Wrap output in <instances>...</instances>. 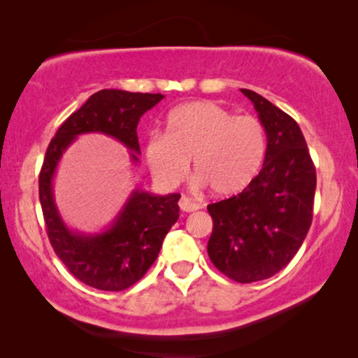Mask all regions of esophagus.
<instances>
[{
    "instance_id": "34e87169",
    "label": "esophagus",
    "mask_w": 358,
    "mask_h": 358,
    "mask_svg": "<svg viewBox=\"0 0 358 358\" xmlns=\"http://www.w3.org/2000/svg\"><path fill=\"white\" fill-rule=\"evenodd\" d=\"M179 207H180V210H182V212H195V210H199L200 207H202V205L194 202V200L187 197V195H182V197H180V200H179Z\"/></svg>"
}]
</instances>
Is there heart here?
<instances>
[{
  "label": "heart",
  "mask_w": 358,
  "mask_h": 358,
  "mask_svg": "<svg viewBox=\"0 0 358 358\" xmlns=\"http://www.w3.org/2000/svg\"><path fill=\"white\" fill-rule=\"evenodd\" d=\"M267 151L262 122L234 115L212 101L176 107L166 119L164 135H151L145 145L146 164L158 180L176 185L187 174L190 159L199 178L217 195H233L256 178Z\"/></svg>",
  "instance_id": "obj_1"
}]
</instances>
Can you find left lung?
Returning <instances> with one entry per match:
<instances>
[{
  "instance_id": "1",
  "label": "left lung",
  "mask_w": 358,
  "mask_h": 358,
  "mask_svg": "<svg viewBox=\"0 0 358 358\" xmlns=\"http://www.w3.org/2000/svg\"><path fill=\"white\" fill-rule=\"evenodd\" d=\"M241 92L266 129V158L243 192L207 207V251L220 272L251 283L275 275L301 248L313 222L316 168L296 122L257 92Z\"/></svg>"
}]
</instances>
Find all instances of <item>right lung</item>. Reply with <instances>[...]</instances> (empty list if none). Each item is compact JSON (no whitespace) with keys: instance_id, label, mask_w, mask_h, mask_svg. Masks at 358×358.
<instances>
[{"instance_id":"right-lung-1","label":"right lung","mask_w":358,"mask_h":358,"mask_svg":"<svg viewBox=\"0 0 358 358\" xmlns=\"http://www.w3.org/2000/svg\"><path fill=\"white\" fill-rule=\"evenodd\" d=\"M163 94L102 90L60 125L48 145L38 176L47 234L53 251L78 280L104 292L125 290L148 272L163 239L179 218L180 194L155 195L134 190L112 227L99 234L75 233L65 227L53 200L52 180L62 155L81 134H106L131 150L138 161L136 127L140 117L163 99Z\"/></svg>"}]
</instances>
